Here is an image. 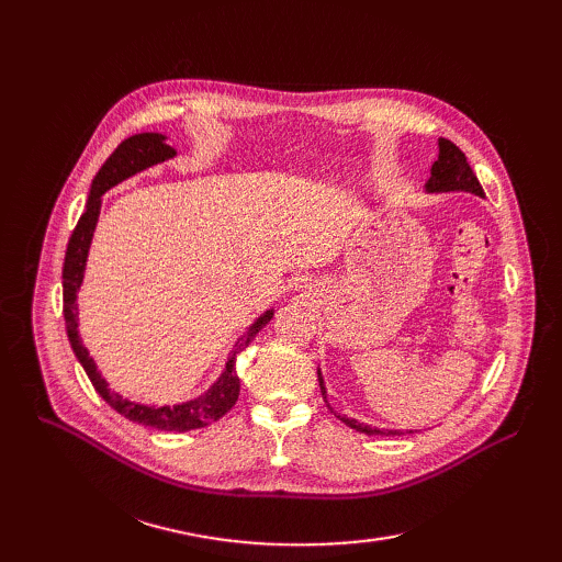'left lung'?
<instances>
[{
  "label": "left lung",
  "mask_w": 562,
  "mask_h": 562,
  "mask_svg": "<svg viewBox=\"0 0 562 562\" xmlns=\"http://www.w3.org/2000/svg\"><path fill=\"white\" fill-rule=\"evenodd\" d=\"M427 192H471L475 196H483V187H481L479 178L473 176L471 166H469V161L464 157V151L459 149L454 143L446 140V138L438 140V159L431 166V178L427 180ZM318 384H321L323 401L328 403V391H326V384H323L321 370H318ZM330 411H333V407H330ZM337 417L342 419L347 427L361 431V434H368V436H401V431L368 427V424L356 422V419H351L347 415H337ZM407 434H413V431H407Z\"/></svg>",
  "instance_id": "left-lung-1"
}]
</instances>
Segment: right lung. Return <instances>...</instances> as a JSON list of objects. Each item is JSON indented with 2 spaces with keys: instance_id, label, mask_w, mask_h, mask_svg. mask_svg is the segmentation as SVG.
<instances>
[{
  "instance_id": "obj_1",
  "label": "right lung",
  "mask_w": 562,
  "mask_h": 562,
  "mask_svg": "<svg viewBox=\"0 0 562 562\" xmlns=\"http://www.w3.org/2000/svg\"><path fill=\"white\" fill-rule=\"evenodd\" d=\"M176 149L171 145H166V135L161 133H138L131 135L122 145H119L110 159L100 166V171L95 173L91 182V192L87 209H83L79 223L70 236V244H67L65 252V262H63V316H65V328L67 337H70L72 351L77 356V361L81 368L87 370V375L91 384L100 396L110 403L119 415H124L126 419L135 424H145V427L159 429V431H192L206 427L211 422H217L225 413H229L236 398H239V375H236V353L244 351L255 335H258L269 318L274 316V310L265 312L252 326L239 337V342L234 345L232 353L227 356V363L223 375H220L213 386L192 401H184L178 405H143V403H133L124 398L122 394H114L110 391L108 382L100 375V370L95 368V361L89 356V349L81 345L79 330H77V291L83 281V269H87V258H89V248L91 239L95 232V223L100 215V196H103L108 190H112L114 184L124 182L126 178L145 171V168L161 164L166 159H173Z\"/></svg>"
}]
</instances>
